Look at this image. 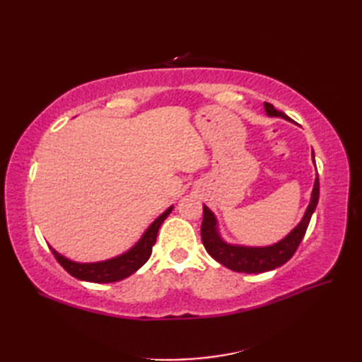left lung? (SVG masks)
Instances as JSON below:
<instances>
[{"label": "left lung", "instance_id": "left-lung-1", "mask_svg": "<svg viewBox=\"0 0 362 362\" xmlns=\"http://www.w3.org/2000/svg\"><path fill=\"white\" fill-rule=\"evenodd\" d=\"M264 109L271 117H281L284 119H289L283 112L276 110L272 104L264 103ZM317 202L319 179L314 182L311 202L308 205V209H306L302 222H300L284 240L271 245V247H240V245H230L224 243L216 232V219H214L213 213L204 205V219L201 227L202 244L205 250L209 252L218 263L232 269L235 272L261 274L272 271V269L280 267L286 263L288 259H291L296 250L298 249V245L302 243L306 233V228H308L313 213L316 210Z\"/></svg>", "mask_w": 362, "mask_h": 362}]
</instances>
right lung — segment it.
Masks as SVG:
<instances>
[{
    "mask_svg": "<svg viewBox=\"0 0 362 362\" xmlns=\"http://www.w3.org/2000/svg\"><path fill=\"white\" fill-rule=\"evenodd\" d=\"M173 211V206L160 214V216L152 222L151 227L146 230V233L140 241L136 243L135 247L130 249L124 255H121L118 258H113L109 261H103V263H90V264H81V263H74V261L66 259L65 257L59 255V253L54 250L52 247L51 252L52 255L56 257L57 263L62 266L65 271L73 275L74 279H79L83 281H91V283H113V281H119L126 276L132 275L136 272L146 261L149 259L153 244L157 241V233L160 226L163 224V221L169 216V213Z\"/></svg>",
    "mask_w": 362,
    "mask_h": 362,
    "instance_id": "add662e5",
    "label": "right lung"
}]
</instances>
